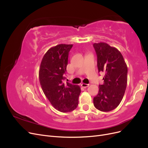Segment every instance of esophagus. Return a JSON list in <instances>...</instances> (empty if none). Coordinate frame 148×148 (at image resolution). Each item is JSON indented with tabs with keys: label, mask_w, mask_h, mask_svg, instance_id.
Here are the masks:
<instances>
[{
	"label": "esophagus",
	"mask_w": 148,
	"mask_h": 148,
	"mask_svg": "<svg viewBox=\"0 0 148 148\" xmlns=\"http://www.w3.org/2000/svg\"><path fill=\"white\" fill-rule=\"evenodd\" d=\"M81 86L83 87V88H87L89 86V84H85V83H82L81 84Z\"/></svg>",
	"instance_id": "1"
}]
</instances>
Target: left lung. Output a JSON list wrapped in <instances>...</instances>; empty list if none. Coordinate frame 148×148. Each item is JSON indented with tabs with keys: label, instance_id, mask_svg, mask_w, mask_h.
<instances>
[{
	"label": "left lung",
	"instance_id": "8db88e82",
	"mask_svg": "<svg viewBox=\"0 0 148 148\" xmlns=\"http://www.w3.org/2000/svg\"><path fill=\"white\" fill-rule=\"evenodd\" d=\"M99 73L104 74V83L94 97V106L102 112L115 109L122 101L127 84L128 69L120 52L104 42L95 43Z\"/></svg>",
	"mask_w": 148,
	"mask_h": 148
}]
</instances>
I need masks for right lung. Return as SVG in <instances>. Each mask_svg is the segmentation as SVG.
Listing matches in <instances>:
<instances>
[{
	"label": "right lung",
	"mask_w": 148,
	"mask_h": 148,
	"mask_svg": "<svg viewBox=\"0 0 148 148\" xmlns=\"http://www.w3.org/2000/svg\"><path fill=\"white\" fill-rule=\"evenodd\" d=\"M72 47V44H59L49 49L42 58L39 71L44 95L53 107L62 112H69L77 108L81 92L78 85L64 82L69 53Z\"/></svg>",
	"instance_id": "1"
}]
</instances>
